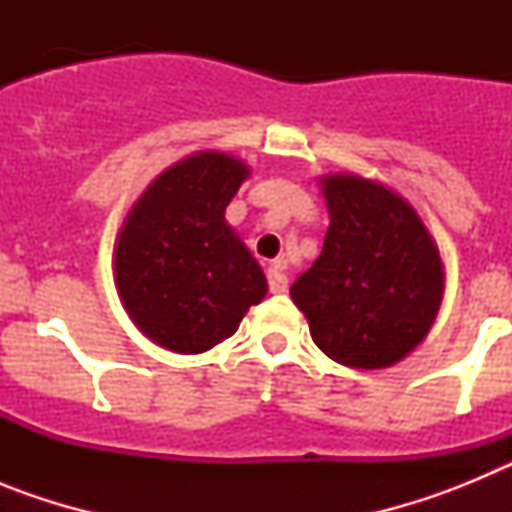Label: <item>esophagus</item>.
Instances as JSON below:
<instances>
[{
	"mask_svg": "<svg viewBox=\"0 0 512 512\" xmlns=\"http://www.w3.org/2000/svg\"><path fill=\"white\" fill-rule=\"evenodd\" d=\"M269 292L271 295H282L287 292V274H284V261H274L269 266Z\"/></svg>",
	"mask_w": 512,
	"mask_h": 512,
	"instance_id": "34e87169",
	"label": "esophagus"
}]
</instances>
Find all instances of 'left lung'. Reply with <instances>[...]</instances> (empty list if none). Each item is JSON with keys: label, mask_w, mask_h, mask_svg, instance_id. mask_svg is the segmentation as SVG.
<instances>
[{"label": "left lung", "mask_w": 512, "mask_h": 512, "mask_svg": "<svg viewBox=\"0 0 512 512\" xmlns=\"http://www.w3.org/2000/svg\"><path fill=\"white\" fill-rule=\"evenodd\" d=\"M330 225L315 264L289 295L328 359L384 369L431 330L443 300L436 241L408 200L356 174L320 179Z\"/></svg>", "instance_id": "obj_1"}]
</instances>
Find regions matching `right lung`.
Listing matches in <instances>:
<instances>
[{"instance_id":"add662e5","label":"right lung","mask_w":512,"mask_h":512,"mask_svg":"<svg viewBox=\"0 0 512 512\" xmlns=\"http://www.w3.org/2000/svg\"><path fill=\"white\" fill-rule=\"evenodd\" d=\"M248 174L241 158L194 153L158 174L125 217L115 284L135 328L156 346L210 351L264 300V271L225 223Z\"/></svg>"}]
</instances>
